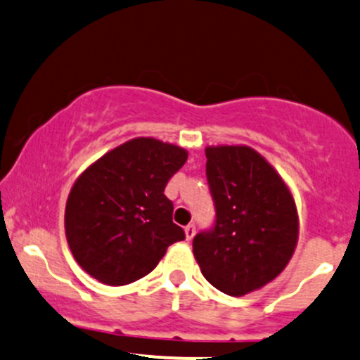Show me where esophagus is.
<instances>
[{
	"instance_id": "1",
	"label": "esophagus",
	"mask_w": 360,
	"mask_h": 360,
	"mask_svg": "<svg viewBox=\"0 0 360 360\" xmlns=\"http://www.w3.org/2000/svg\"><path fill=\"white\" fill-rule=\"evenodd\" d=\"M195 233H196L195 224H188L186 228H184V234H186V240H188V241L193 240V236H195Z\"/></svg>"
}]
</instances>
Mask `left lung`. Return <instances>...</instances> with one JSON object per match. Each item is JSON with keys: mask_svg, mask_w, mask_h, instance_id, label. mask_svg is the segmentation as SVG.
I'll return each mask as SVG.
<instances>
[{"mask_svg": "<svg viewBox=\"0 0 360 360\" xmlns=\"http://www.w3.org/2000/svg\"><path fill=\"white\" fill-rule=\"evenodd\" d=\"M205 157L215 226L196 234L193 253L212 286L243 297L288 266L298 241L297 205L278 170L250 146H207Z\"/></svg>", "mask_w": 360, "mask_h": 360, "instance_id": "1", "label": "left lung"}]
</instances>
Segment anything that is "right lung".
<instances>
[{
    "label": "right lung",
    "instance_id": "1",
    "mask_svg": "<svg viewBox=\"0 0 360 360\" xmlns=\"http://www.w3.org/2000/svg\"><path fill=\"white\" fill-rule=\"evenodd\" d=\"M188 151L155 138H134L98 158L75 179L65 205V236L75 262L108 286L138 281L167 248L184 240L172 222L169 179Z\"/></svg>",
    "mask_w": 360,
    "mask_h": 360
}]
</instances>
